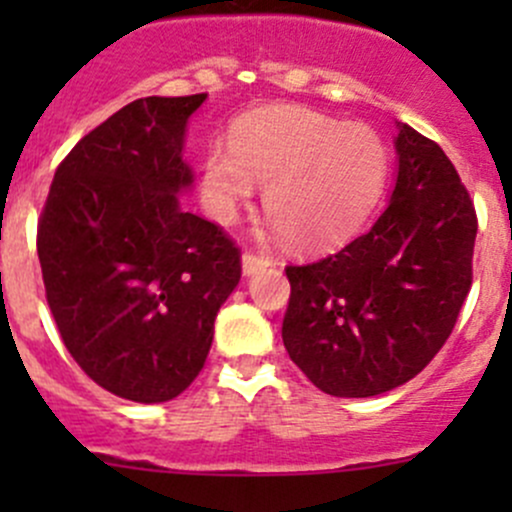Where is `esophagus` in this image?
I'll return each mask as SVG.
<instances>
[{
	"label": "esophagus",
	"mask_w": 512,
	"mask_h": 512,
	"mask_svg": "<svg viewBox=\"0 0 512 512\" xmlns=\"http://www.w3.org/2000/svg\"><path fill=\"white\" fill-rule=\"evenodd\" d=\"M267 265H270V260H265V257L252 255V252H245V255H242V275H245V277L255 275V272H260V270H265Z\"/></svg>",
	"instance_id": "34e87169"
}]
</instances>
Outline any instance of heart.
<instances>
[{"mask_svg":"<svg viewBox=\"0 0 512 512\" xmlns=\"http://www.w3.org/2000/svg\"><path fill=\"white\" fill-rule=\"evenodd\" d=\"M386 180L376 131L302 106H275L240 118L230 148L203 158L200 193L218 223H232L255 183L265 213L297 250H327L359 230Z\"/></svg>","mask_w":512,"mask_h":512,"instance_id":"b5f03b06","label":"heart"}]
</instances>
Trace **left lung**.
Segmentation results:
<instances>
[{"label": "left lung", "instance_id": "8db88e82", "mask_svg": "<svg viewBox=\"0 0 512 512\" xmlns=\"http://www.w3.org/2000/svg\"><path fill=\"white\" fill-rule=\"evenodd\" d=\"M396 126V183L379 220L337 255L287 267L289 359L339 399L414 379L471 289L478 220L468 190L441 146Z\"/></svg>", "mask_w": 512, "mask_h": 512}]
</instances>
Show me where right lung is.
Segmentation results:
<instances>
[{"label":"right lung","mask_w":512,"mask_h":512,"mask_svg":"<svg viewBox=\"0 0 512 512\" xmlns=\"http://www.w3.org/2000/svg\"><path fill=\"white\" fill-rule=\"evenodd\" d=\"M208 94L148 96L81 138L51 183L36 252L76 364L111 394L163 404L208 359L240 252L188 213L185 131Z\"/></svg>","instance_id":"obj_1"}]
</instances>
